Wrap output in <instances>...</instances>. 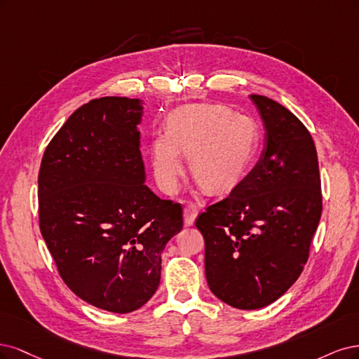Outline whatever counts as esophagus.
I'll use <instances>...</instances> for the list:
<instances>
[{
	"label": "esophagus",
	"instance_id": "obj_1",
	"mask_svg": "<svg viewBox=\"0 0 359 359\" xmlns=\"http://www.w3.org/2000/svg\"><path fill=\"white\" fill-rule=\"evenodd\" d=\"M196 213H198V207H196L194 203H188L187 205H184V209H183L184 225H188V226L194 225Z\"/></svg>",
	"mask_w": 359,
	"mask_h": 359
}]
</instances>
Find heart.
Returning <instances> with one entry per match:
<instances>
[{
    "mask_svg": "<svg viewBox=\"0 0 359 359\" xmlns=\"http://www.w3.org/2000/svg\"><path fill=\"white\" fill-rule=\"evenodd\" d=\"M259 147L257 123L246 114L224 106H188L168 121V130L150 142V165L159 188L175 194L189 156V171L205 191H224L236 184L252 164Z\"/></svg>",
    "mask_w": 359,
    "mask_h": 359,
    "instance_id": "b5f03b06",
    "label": "heart"
}]
</instances>
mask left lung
<instances>
[{"label": "left lung", "mask_w": 359, "mask_h": 359, "mask_svg": "<svg viewBox=\"0 0 359 359\" xmlns=\"http://www.w3.org/2000/svg\"><path fill=\"white\" fill-rule=\"evenodd\" d=\"M250 98L265 128L261 158L195 221L204 237L210 291L241 310L269 306L294 285L322 213L313 138L282 104L262 95Z\"/></svg>", "instance_id": "8db88e82"}]
</instances>
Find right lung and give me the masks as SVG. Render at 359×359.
Here are the masks:
<instances>
[{
    "mask_svg": "<svg viewBox=\"0 0 359 359\" xmlns=\"http://www.w3.org/2000/svg\"><path fill=\"white\" fill-rule=\"evenodd\" d=\"M143 101L102 97L79 107L44 150L40 231L65 285L98 309L130 313L158 289L161 253L182 205L146 184Z\"/></svg>",
    "mask_w": 359,
    "mask_h": 359,
    "instance_id": "obj_1",
    "label": "right lung"
}]
</instances>
